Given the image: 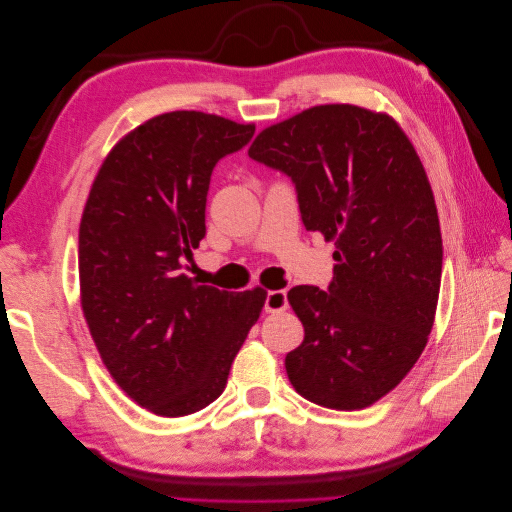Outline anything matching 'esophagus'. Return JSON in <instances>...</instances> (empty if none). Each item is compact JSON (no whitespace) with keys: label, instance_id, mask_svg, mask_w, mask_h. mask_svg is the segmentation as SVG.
<instances>
[{"label":"esophagus","instance_id":"34e87169","mask_svg":"<svg viewBox=\"0 0 512 512\" xmlns=\"http://www.w3.org/2000/svg\"><path fill=\"white\" fill-rule=\"evenodd\" d=\"M286 307H288V297H286L284 290H269V292H267L265 312L277 314V312H284Z\"/></svg>","mask_w":512,"mask_h":512}]
</instances>
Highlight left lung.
I'll return each instance as SVG.
<instances>
[{
    "mask_svg": "<svg viewBox=\"0 0 512 512\" xmlns=\"http://www.w3.org/2000/svg\"><path fill=\"white\" fill-rule=\"evenodd\" d=\"M247 153L286 173L305 228L335 241L329 292H288L305 329L286 354L290 384L324 408L376 404L408 376L436 320L442 235L421 158L391 115L354 104L273 123Z\"/></svg>",
    "mask_w": 512,
    "mask_h": 512,
    "instance_id": "left-lung-1",
    "label": "left lung"
}]
</instances>
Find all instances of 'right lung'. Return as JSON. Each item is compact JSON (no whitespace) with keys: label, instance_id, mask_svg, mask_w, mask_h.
I'll return each instance as SVG.
<instances>
[{"label":"right lung","instance_id":"obj_1","mask_svg":"<svg viewBox=\"0 0 512 512\" xmlns=\"http://www.w3.org/2000/svg\"><path fill=\"white\" fill-rule=\"evenodd\" d=\"M254 123L200 111L151 117L121 136L91 183L79 228L81 307L119 389L158 416L203 410L267 292H226L183 273L205 237L213 166Z\"/></svg>","mask_w":512,"mask_h":512}]
</instances>
